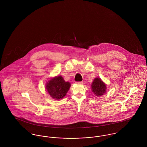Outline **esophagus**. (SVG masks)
<instances>
[{
	"label": "esophagus",
	"mask_w": 147,
	"mask_h": 147,
	"mask_svg": "<svg viewBox=\"0 0 147 147\" xmlns=\"http://www.w3.org/2000/svg\"><path fill=\"white\" fill-rule=\"evenodd\" d=\"M76 84L81 85V84H83V82H76Z\"/></svg>",
	"instance_id": "34e87169"
}]
</instances>
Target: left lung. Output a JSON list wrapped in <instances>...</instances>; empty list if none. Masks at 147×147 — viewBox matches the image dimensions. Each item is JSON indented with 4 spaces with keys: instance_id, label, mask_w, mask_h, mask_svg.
Instances as JSON below:
<instances>
[{
    "instance_id": "left-lung-1",
    "label": "left lung",
    "mask_w": 147,
    "mask_h": 147,
    "mask_svg": "<svg viewBox=\"0 0 147 147\" xmlns=\"http://www.w3.org/2000/svg\"><path fill=\"white\" fill-rule=\"evenodd\" d=\"M91 90L97 96L103 95L106 92V85L99 78H95L91 84Z\"/></svg>"
}]
</instances>
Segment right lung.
Listing matches in <instances>:
<instances>
[{
    "instance_id": "right-lung-1",
    "label": "right lung",
    "mask_w": 147,
    "mask_h": 147,
    "mask_svg": "<svg viewBox=\"0 0 147 147\" xmlns=\"http://www.w3.org/2000/svg\"><path fill=\"white\" fill-rule=\"evenodd\" d=\"M70 86V83L65 82L62 76H57L48 81L46 85V89L52 98L59 100L66 95Z\"/></svg>"
}]
</instances>
